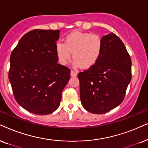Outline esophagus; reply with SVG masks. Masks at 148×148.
Wrapping results in <instances>:
<instances>
[{"label":"esophagus","instance_id":"obj_1","mask_svg":"<svg viewBox=\"0 0 148 148\" xmlns=\"http://www.w3.org/2000/svg\"><path fill=\"white\" fill-rule=\"evenodd\" d=\"M76 75H77V73H76V72H74V71H71L70 72V76H72V77H74V76H76Z\"/></svg>","mask_w":148,"mask_h":148}]
</instances>
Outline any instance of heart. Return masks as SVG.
<instances>
[{"label":"heart","mask_w":148,"mask_h":148,"mask_svg":"<svg viewBox=\"0 0 148 148\" xmlns=\"http://www.w3.org/2000/svg\"><path fill=\"white\" fill-rule=\"evenodd\" d=\"M103 49V41L96 34L74 31L66 35L65 44L57 42L55 51L61 65H65L72 56L74 68L88 69L93 67L100 59Z\"/></svg>","instance_id":"b5f03b06"}]
</instances>
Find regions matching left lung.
<instances>
[{"label":"left lung","instance_id":"obj_1","mask_svg":"<svg viewBox=\"0 0 148 148\" xmlns=\"http://www.w3.org/2000/svg\"><path fill=\"white\" fill-rule=\"evenodd\" d=\"M102 40L103 49L98 62L78 75L82 105L95 114L119 106L132 77L131 59L122 41L113 33Z\"/></svg>","mask_w":148,"mask_h":148}]
</instances>
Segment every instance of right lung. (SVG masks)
Returning <instances> with one entry per match:
<instances>
[{"label":"right lung","instance_id":"obj_1","mask_svg":"<svg viewBox=\"0 0 148 148\" xmlns=\"http://www.w3.org/2000/svg\"><path fill=\"white\" fill-rule=\"evenodd\" d=\"M59 30L35 29L20 39L10 56L9 80L18 104L36 115H48L60 105L70 70L58 62Z\"/></svg>","mask_w":148,"mask_h":148}]
</instances>
